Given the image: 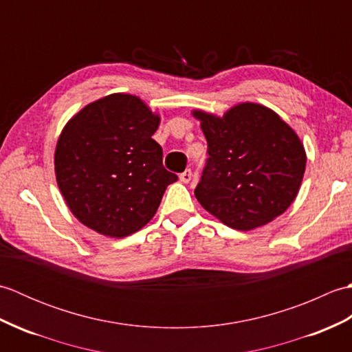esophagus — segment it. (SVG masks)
<instances>
[{"mask_svg":"<svg viewBox=\"0 0 352 352\" xmlns=\"http://www.w3.org/2000/svg\"><path fill=\"white\" fill-rule=\"evenodd\" d=\"M180 180L183 183H189L192 180V170L190 169H186L183 174H180Z\"/></svg>","mask_w":352,"mask_h":352,"instance_id":"esophagus-1","label":"esophagus"}]
</instances>
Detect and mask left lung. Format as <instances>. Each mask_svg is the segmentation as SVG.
<instances>
[{"instance_id":"8db88e82","label":"left lung","mask_w":352,"mask_h":352,"mask_svg":"<svg viewBox=\"0 0 352 352\" xmlns=\"http://www.w3.org/2000/svg\"><path fill=\"white\" fill-rule=\"evenodd\" d=\"M207 139L198 203L227 227L250 231L278 218L300 192L305 149L296 131L266 106L239 102L222 116L192 110Z\"/></svg>"}]
</instances>
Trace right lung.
<instances>
[{"label": "right lung", "instance_id": "right-lung-1", "mask_svg": "<svg viewBox=\"0 0 352 352\" xmlns=\"http://www.w3.org/2000/svg\"><path fill=\"white\" fill-rule=\"evenodd\" d=\"M160 115L131 94H110L74 115L54 153L57 186L71 213L111 239L144 228L178 177L153 139Z\"/></svg>", "mask_w": 352, "mask_h": 352}]
</instances>
